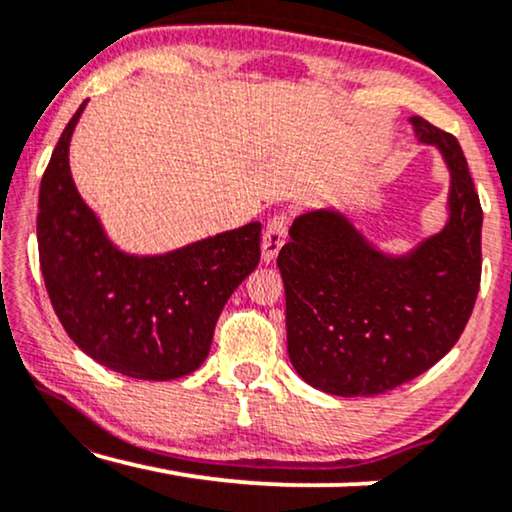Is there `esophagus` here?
Returning a JSON list of instances; mask_svg holds the SVG:
<instances>
[{
  "label": "esophagus",
  "mask_w": 512,
  "mask_h": 512,
  "mask_svg": "<svg viewBox=\"0 0 512 512\" xmlns=\"http://www.w3.org/2000/svg\"><path fill=\"white\" fill-rule=\"evenodd\" d=\"M286 228H289V216L286 214H277L268 221V226L263 230V240H261V256L265 263L275 261L279 249L284 247Z\"/></svg>",
  "instance_id": "obj_1"
}]
</instances>
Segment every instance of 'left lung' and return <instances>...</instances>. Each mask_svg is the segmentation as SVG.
I'll use <instances>...</instances> for the list:
<instances>
[{
	"label": "left lung",
	"instance_id": "left-lung-1",
	"mask_svg": "<svg viewBox=\"0 0 512 512\" xmlns=\"http://www.w3.org/2000/svg\"><path fill=\"white\" fill-rule=\"evenodd\" d=\"M410 123L450 170L443 230L396 256L347 214L314 209L277 256L289 359L326 394L377 396L415 380L454 347L478 298L482 209L464 151L422 116Z\"/></svg>",
	"mask_w": 512,
	"mask_h": 512
}]
</instances>
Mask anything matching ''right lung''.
Listing matches in <instances>:
<instances>
[{"label": "right lung", "instance_id": "obj_1", "mask_svg": "<svg viewBox=\"0 0 512 512\" xmlns=\"http://www.w3.org/2000/svg\"><path fill=\"white\" fill-rule=\"evenodd\" d=\"M86 104L62 130L39 188L48 298L69 338L100 366L135 380L184 377L205 363L223 305L261 261V223L165 254L118 249L69 170V142Z\"/></svg>", "mask_w": 512, "mask_h": 512}]
</instances>
